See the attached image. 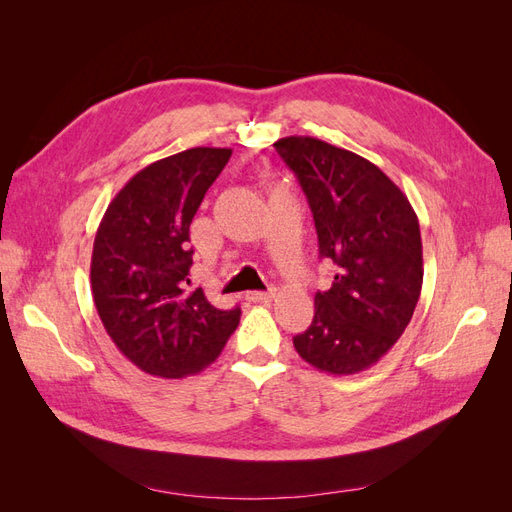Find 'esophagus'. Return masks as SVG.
<instances>
[{
    "label": "esophagus",
    "mask_w": 512,
    "mask_h": 512,
    "mask_svg": "<svg viewBox=\"0 0 512 512\" xmlns=\"http://www.w3.org/2000/svg\"><path fill=\"white\" fill-rule=\"evenodd\" d=\"M273 297H275V290L273 288H269V290H252V292L245 294V299L247 301H254V303H267Z\"/></svg>",
    "instance_id": "34e87169"
}]
</instances>
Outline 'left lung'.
Returning <instances> with one entry per match:
<instances>
[{
  "instance_id": "1",
  "label": "left lung",
  "mask_w": 512,
  "mask_h": 512,
  "mask_svg": "<svg viewBox=\"0 0 512 512\" xmlns=\"http://www.w3.org/2000/svg\"><path fill=\"white\" fill-rule=\"evenodd\" d=\"M314 213L320 258L335 265L314 320L292 344L312 367L359 374L389 352L423 286V243L406 194L369 160L312 136L273 143Z\"/></svg>"
}]
</instances>
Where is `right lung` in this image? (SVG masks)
<instances>
[{
    "label": "right lung",
    "instance_id": "right-lung-1",
    "mask_svg": "<svg viewBox=\"0 0 512 512\" xmlns=\"http://www.w3.org/2000/svg\"><path fill=\"white\" fill-rule=\"evenodd\" d=\"M232 156L194 147L145 166L123 185L98 226L91 292L119 352L145 374L185 378L218 359L241 309L213 307L190 284V224Z\"/></svg>",
    "mask_w": 512,
    "mask_h": 512
}]
</instances>
